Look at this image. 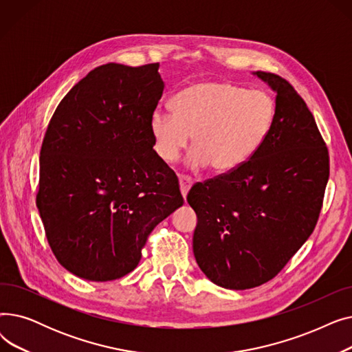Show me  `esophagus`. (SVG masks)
<instances>
[{
	"instance_id": "esophagus-1",
	"label": "esophagus",
	"mask_w": 352,
	"mask_h": 352,
	"mask_svg": "<svg viewBox=\"0 0 352 352\" xmlns=\"http://www.w3.org/2000/svg\"><path fill=\"white\" fill-rule=\"evenodd\" d=\"M191 186H192V179L190 177L179 175V190H181V194H182L184 198L187 197Z\"/></svg>"
}]
</instances>
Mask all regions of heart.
Wrapping results in <instances>:
<instances>
[{"label": "heart", "mask_w": 352, "mask_h": 352, "mask_svg": "<svg viewBox=\"0 0 352 352\" xmlns=\"http://www.w3.org/2000/svg\"><path fill=\"white\" fill-rule=\"evenodd\" d=\"M173 113L155 109L151 133L158 155L178 160L192 135L194 170L217 174L241 168L265 142L275 117V104L264 91L221 81H201L181 89L171 101Z\"/></svg>", "instance_id": "heart-1"}]
</instances>
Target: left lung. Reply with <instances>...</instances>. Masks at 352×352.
<instances>
[{"mask_svg":"<svg viewBox=\"0 0 352 352\" xmlns=\"http://www.w3.org/2000/svg\"><path fill=\"white\" fill-rule=\"evenodd\" d=\"M254 76L275 92V117L258 153L241 168L198 182L187 201L197 214L192 250L214 284L248 289L278 274L312 234L329 177L314 116L280 76Z\"/></svg>","mask_w":352,"mask_h":352,"instance_id":"8db88e82","label":"left lung"}]
</instances>
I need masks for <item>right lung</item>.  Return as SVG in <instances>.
Here are the masks:
<instances>
[{"mask_svg": "<svg viewBox=\"0 0 352 352\" xmlns=\"http://www.w3.org/2000/svg\"><path fill=\"white\" fill-rule=\"evenodd\" d=\"M160 64L109 63L58 104L40 153L36 207L58 263L113 281L141 260L150 232L184 204L178 178L153 150Z\"/></svg>", "mask_w": 352, "mask_h": 352, "instance_id": "add662e5", "label": "right lung"}]
</instances>
